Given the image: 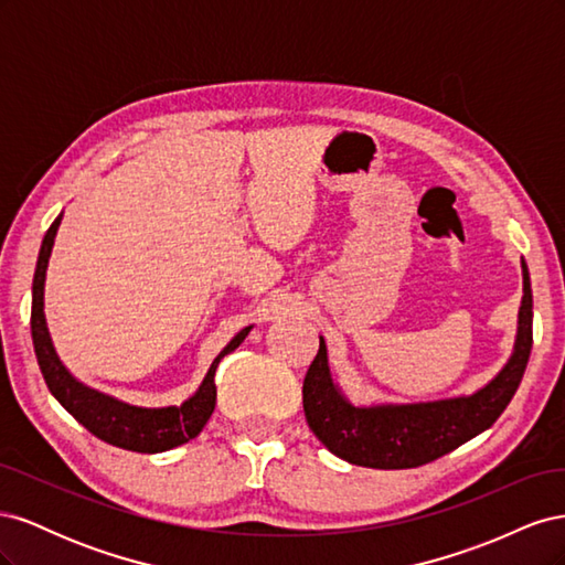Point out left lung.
Returning a JSON list of instances; mask_svg holds the SVG:
<instances>
[{"label":"left lung","mask_w":565,"mask_h":565,"mask_svg":"<svg viewBox=\"0 0 565 565\" xmlns=\"http://www.w3.org/2000/svg\"><path fill=\"white\" fill-rule=\"evenodd\" d=\"M523 299L514 351L494 377L461 396L419 403L355 405L332 377L328 344L303 380V413L311 431L332 455L370 469H413L452 452L494 424L523 380L533 349V289L525 262Z\"/></svg>","instance_id":"1"}]
</instances>
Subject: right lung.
Returning <instances> with one entry per match:
<instances>
[{"instance_id": "1", "label": "right lung", "mask_w": 565, "mask_h": 565, "mask_svg": "<svg viewBox=\"0 0 565 565\" xmlns=\"http://www.w3.org/2000/svg\"><path fill=\"white\" fill-rule=\"evenodd\" d=\"M61 221H63V212L56 216L54 224L49 226L40 247L35 280H32V316H30L32 344H35L38 363L51 396H54L67 413L84 426V429L92 431L96 438L110 443L115 448L156 455V452L183 446V443L195 438L204 429V424H207V419L214 413V405H216L214 374L221 358L241 347L254 324L241 330L228 341L224 351L214 358V363L210 365L207 374H204L198 391L191 398H185L181 405L139 407V405H129L125 401H117L108 396V393H100L87 384H82L79 380L73 377L71 370L61 363V358L54 349V341H51V334L46 328V316H44L46 268L51 259V249H54V243H56Z\"/></svg>"}]
</instances>
